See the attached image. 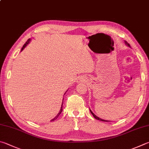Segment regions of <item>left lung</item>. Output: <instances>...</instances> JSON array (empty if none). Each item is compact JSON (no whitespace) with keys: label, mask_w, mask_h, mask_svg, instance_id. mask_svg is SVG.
<instances>
[{"label":"left lung","mask_w":149,"mask_h":149,"mask_svg":"<svg viewBox=\"0 0 149 149\" xmlns=\"http://www.w3.org/2000/svg\"><path fill=\"white\" fill-rule=\"evenodd\" d=\"M125 43H126V44H127V45H128V46L130 47V44H128V43H127V42H125ZM90 111H91V113H92V115H93V117H94V118H96V119H97V120H101V121H104V122H108L107 120H103V119H102V118H100L99 117H97V116L96 115H94V113H93V112H92V111L90 109Z\"/></svg>","instance_id":"8db88e82"}]
</instances>
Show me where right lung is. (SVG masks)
Masks as SVG:
<instances>
[{
  "mask_svg": "<svg viewBox=\"0 0 149 149\" xmlns=\"http://www.w3.org/2000/svg\"><path fill=\"white\" fill-rule=\"evenodd\" d=\"M30 41H31V39H29L28 40H27V41H26V43H25V44H24V45H23V47H22V49H21V51H23V49L24 48H25L26 46V45H27L28 44H29V42ZM64 100V99H63ZM62 111H63V104H62V107H61V110H60V111H59L58 112V114H57V115H56V117H55V118H53V119L52 120H51V121H53V120H56V118H57L58 117V116H59V115H60L61 114V113H62Z\"/></svg>",
  "mask_w": 149,
  "mask_h": 149,
  "instance_id": "1",
  "label": "right lung"
}]
</instances>
